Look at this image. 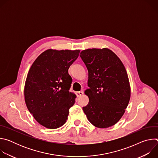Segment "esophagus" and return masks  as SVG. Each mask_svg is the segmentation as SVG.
Here are the masks:
<instances>
[{
	"label": "esophagus",
	"mask_w": 158,
	"mask_h": 158,
	"mask_svg": "<svg viewBox=\"0 0 158 158\" xmlns=\"http://www.w3.org/2000/svg\"><path fill=\"white\" fill-rule=\"evenodd\" d=\"M76 96H77V97H80V96H81L82 94H83V92L82 91H78V92H76Z\"/></svg>",
	"instance_id": "34e87169"
}]
</instances>
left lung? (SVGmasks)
Instances as JSON below:
<instances>
[{
  "mask_svg": "<svg viewBox=\"0 0 158 158\" xmlns=\"http://www.w3.org/2000/svg\"><path fill=\"white\" fill-rule=\"evenodd\" d=\"M80 57L88 71L85 91L88 104L82 107L89 121L99 128L114 125L124 114L131 96L127 74L119 58L104 48L82 51Z\"/></svg>",
  "mask_w": 158,
  "mask_h": 158,
  "instance_id": "1",
  "label": "left lung"
}]
</instances>
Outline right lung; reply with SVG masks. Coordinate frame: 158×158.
<instances>
[{"mask_svg": "<svg viewBox=\"0 0 158 158\" xmlns=\"http://www.w3.org/2000/svg\"><path fill=\"white\" fill-rule=\"evenodd\" d=\"M79 52L49 49L31 67L25 84V101L31 114L44 127L56 129L67 119L76 97L69 92L73 79L68 69Z\"/></svg>", "mask_w": 158, "mask_h": 158, "instance_id": "add662e5", "label": "right lung"}]
</instances>
